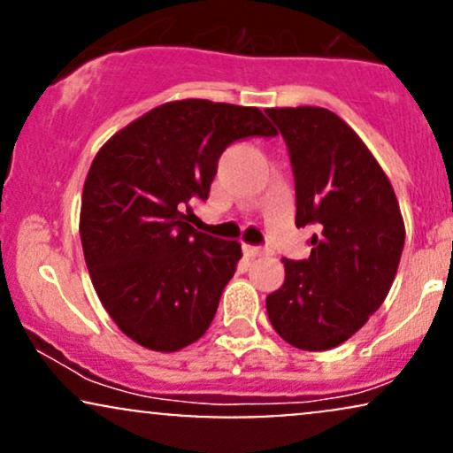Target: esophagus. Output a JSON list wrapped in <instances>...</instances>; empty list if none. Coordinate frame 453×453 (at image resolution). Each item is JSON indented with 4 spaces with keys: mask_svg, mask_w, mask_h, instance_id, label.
<instances>
[{
    "mask_svg": "<svg viewBox=\"0 0 453 453\" xmlns=\"http://www.w3.org/2000/svg\"><path fill=\"white\" fill-rule=\"evenodd\" d=\"M242 251H244V256H249V257H259V256H266L268 253L264 247H251V244H244Z\"/></svg>",
    "mask_w": 453,
    "mask_h": 453,
    "instance_id": "obj_1",
    "label": "esophagus"
}]
</instances>
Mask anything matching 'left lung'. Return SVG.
I'll use <instances>...</instances> for the list:
<instances>
[{
	"instance_id": "left-lung-1",
	"label": "left lung",
	"mask_w": 453,
	"mask_h": 453,
	"mask_svg": "<svg viewBox=\"0 0 453 453\" xmlns=\"http://www.w3.org/2000/svg\"><path fill=\"white\" fill-rule=\"evenodd\" d=\"M288 144L296 226H313L311 256L283 259L266 298L280 339L304 351L339 347L366 324L396 277L404 223L386 173L353 129L317 106L268 108Z\"/></svg>"
}]
</instances>
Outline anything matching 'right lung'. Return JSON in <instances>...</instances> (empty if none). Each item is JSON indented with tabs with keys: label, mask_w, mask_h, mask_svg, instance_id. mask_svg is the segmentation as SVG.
Returning <instances> with one entry per match:
<instances>
[{
	"label": "right lung",
	"mask_w": 453,
	"mask_h": 453,
	"mask_svg": "<svg viewBox=\"0 0 453 453\" xmlns=\"http://www.w3.org/2000/svg\"><path fill=\"white\" fill-rule=\"evenodd\" d=\"M277 136L262 111L209 100L168 102L114 134L82 189L81 242L93 288L123 334L179 351L209 330L242 257L236 241L189 226L221 153Z\"/></svg>",
	"instance_id": "right-lung-1"
}]
</instances>
